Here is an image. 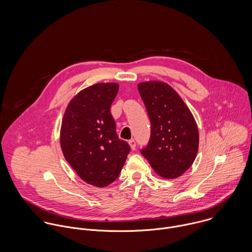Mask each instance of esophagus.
I'll use <instances>...</instances> for the list:
<instances>
[{
    "label": "esophagus",
    "instance_id": "1",
    "mask_svg": "<svg viewBox=\"0 0 252 252\" xmlns=\"http://www.w3.org/2000/svg\"><path fill=\"white\" fill-rule=\"evenodd\" d=\"M129 144H130V147L132 150H135L136 149V142L134 140H131L129 141Z\"/></svg>",
    "mask_w": 252,
    "mask_h": 252
}]
</instances>
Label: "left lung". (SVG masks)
Segmentation results:
<instances>
[{
    "mask_svg": "<svg viewBox=\"0 0 252 252\" xmlns=\"http://www.w3.org/2000/svg\"><path fill=\"white\" fill-rule=\"evenodd\" d=\"M138 89L151 123L149 143L141 152L159 177L177 179L191 167L198 153L195 118L168 83L144 81Z\"/></svg>",
    "mask_w": 252,
    "mask_h": 252,
    "instance_id": "8db88e82",
    "label": "left lung"
}]
</instances>
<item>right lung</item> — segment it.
<instances>
[{"label": "right lung", "instance_id": "right-lung-1", "mask_svg": "<svg viewBox=\"0 0 252 252\" xmlns=\"http://www.w3.org/2000/svg\"><path fill=\"white\" fill-rule=\"evenodd\" d=\"M115 82L96 83L79 91L68 104L60 130L63 155L77 176L95 187L116 180L130 146L118 138L110 106Z\"/></svg>", "mask_w": 252, "mask_h": 252}]
</instances>
